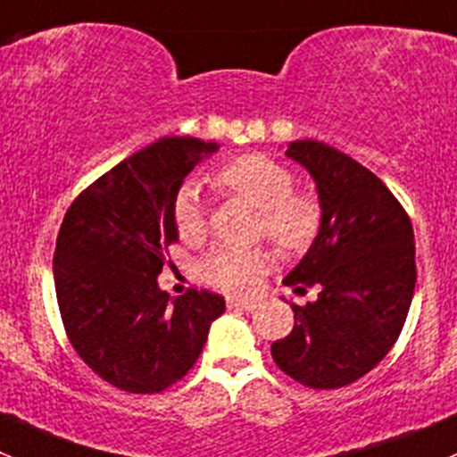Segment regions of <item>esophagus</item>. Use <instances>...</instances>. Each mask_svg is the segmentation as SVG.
Returning <instances> with one entry per match:
<instances>
[{
    "instance_id": "34e87169",
    "label": "esophagus",
    "mask_w": 457,
    "mask_h": 457,
    "mask_svg": "<svg viewBox=\"0 0 457 457\" xmlns=\"http://www.w3.org/2000/svg\"><path fill=\"white\" fill-rule=\"evenodd\" d=\"M228 307L233 310H255V301H246V298H228Z\"/></svg>"
}]
</instances>
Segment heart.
Listing matches in <instances>:
<instances>
[{
  "label": "heart",
  "mask_w": 457,
  "mask_h": 457,
  "mask_svg": "<svg viewBox=\"0 0 457 457\" xmlns=\"http://www.w3.org/2000/svg\"><path fill=\"white\" fill-rule=\"evenodd\" d=\"M220 190L258 208V233L285 253H301L320 228V206L312 195L294 190V177L282 163L264 154H245L212 175ZM177 236L197 245L206 236V211L195 186H184L172 204ZM269 258L260 249L217 246L199 262L204 282L228 294H249L267 271Z\"/></svg>",
  "instance_id": "1"
}]
</instances>
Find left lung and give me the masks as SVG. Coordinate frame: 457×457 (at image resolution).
<instances>
[{
	"label": "left lung",
	"mask_w": 457,
	"mask_h": 457,
	"mask_svg": "<svg viewBox=\"0 0 457 457\" xmlns=\"http://www.w3.org/2000/svg\"><path fill=\"white\" fill-rule=\"evenodd\" d=\"M287 156L316 181L320 228L285 278L319 298L294 305V329L271 345L276 366L307 388L361 379L395 345L415 291L411 217L384 181L328 143L291 141Z\"/></svg>",
	"instance_id": "left-lung-1"
}]
</instances>
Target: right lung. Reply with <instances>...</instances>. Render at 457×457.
I'll use <instances>...</instances> for the list:
<instances>
[{
  "label": "right lung",
  "mask_w": 457,
  "mask_h": 457,
  "mask_svg": "<svg viewBox=\"0 0 457 457\" xmlns=\"http://www.w3.org/2000/svg\"><path fill=\"white\" fill-rule=\"evenodd\" d=\"M217 143L163 137L82 190L54 255L55 296L73 350L125 393L152 395L195 366L224 298L190 289L170 301L156 276L179 240L172 204Z\"/></svg>",
  "instance_id": "obj_1"
}]
</instances>
